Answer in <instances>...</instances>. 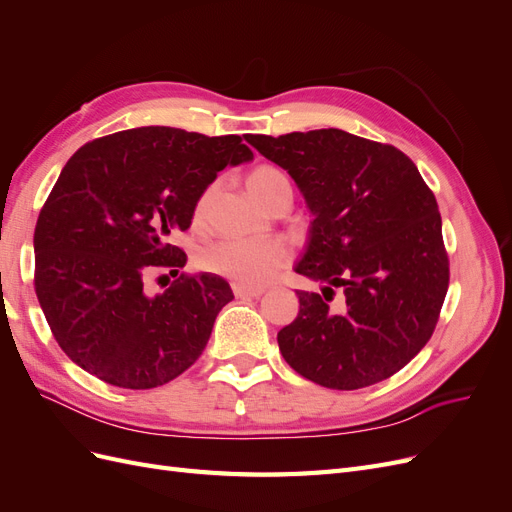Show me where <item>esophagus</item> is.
<instances>
[{"label":"esophagus","instance_id":"obj_1","mask_svg":"<svg viewBox=\"0 0 512 512\" xmlns=\"http://www.w3.org/2000/svg\"><path fill=\"white\" fill-rule=\"evenodd\" d=\"M232 292H235L237 299H258L260 294L265 292V288H252V286L235 284V286H232Z\"/></svg>","mask_w":512,"mask_h":512}]
</instances>
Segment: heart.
<instances>
[{
    "instance_id": "1",
    "label": "heart",
    "mask_w": 512,
    "mask_h": 512,
    "mask_svg": "<svg viewBox=\"0 0 512 512\" xmlns=\"http://www.w3.org/2000/svg\"><path fill=\"white\" fill-rule=\"evenodd\" d=\"M247 190L269 211L280 200L292 203V185L286 173L271 164H260L247 175ZM215 192H218V185L211 183L198 194L192 209L194 226L205 224ZM290 260V245L280 239H222L200 252L198 265L241 286H262Z\"/></svg>"
}]
</instances>
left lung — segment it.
Masks as SVG:
<instances>
[{
	"instance_id": "1",
	"label": "left lung",
	"mask_w": 512,
	"mask_h": 512,
	"mask_svg": "<svg viewBox=\"0 0 512 512\" xmlns=\"http://www.w3.org/2000/svg\"><path fill=\"white\" fill-rule=\"evenodd\" d=\"M245 141L288 170L314 213L294 271L324 288L297 290L299 316L277 333L286 363L337 391L391 378L429 342L448 290L436 196L404 151L344 130Z\"/></svg>"
}]
</instances>
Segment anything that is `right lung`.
<instances>
[{
    "mask_svg": "<svg viewBox=\"0 0 512 512\" xmlns=\"http://www.w3.org/2000/svg\"><path fill=\"white\" fill-rule=\"evenodd\" d=\"M252 158L237 134L147 126L94 138L66 162L36 222L34 288L76 365L153 389L196 363L235 297L218 275L179 273L188 256L170 241L220 170ZM162 268L178 280L151 298L144 282Z\"/></svg>",
    "mask_w": 512,
    "mask_h": 512,
    "instance_id": "right-lung-1",
    "label": "right lung"
}]
</instances>
